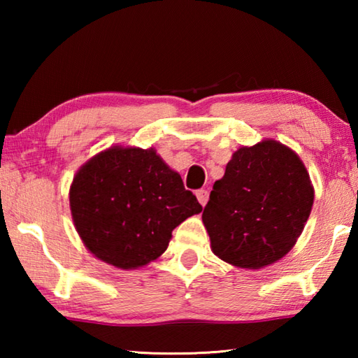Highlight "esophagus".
<instances>
[{"mask_svg": "<svg viewBox=\"0 0 358 358\" xmlns=\"http://www.w3.org/2000/svg\"><path fill=\"white\" fill-rule=\"evenodd\" d=\"M196 196H197V201H199V203L202 205V207H205V205H207V202H208V191L207 189H199L197 192H196Z\"/></svg>", "mask_w": 358, "mask_h": 358, "instance_id": "obj_1", "label": "esophagus"}]
</instances>
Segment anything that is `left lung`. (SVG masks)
Masks as SVG:
<instances>
[{"instance_id": "8db88e82", "label": "left lung", "mask_w": 358, "mask_h": 358, "mask_svg": "<svg viewBox=\"0 0 358 358\" xmlns=\"http://www.w3.org/2000/svg\"><path fill=\"white\" fill-rule=\"evenodd\" d=\"M314 189L295 151L276 141L241 147L215 181L202 221L211 251L240 268H262L292 250Z\"/></svg>"}]
</instances>
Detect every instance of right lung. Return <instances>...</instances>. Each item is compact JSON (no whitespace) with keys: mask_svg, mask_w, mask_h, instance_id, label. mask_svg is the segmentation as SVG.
I'll list each match as a JSON object with an SVG mask.
<instances>
[{"mask_svg":"<svg viewBox=\"0 0 358 358\" xmlns=\"http://www.w3.org/2000/svg\"><path fill=\"white\" fill-rule=\"evenodd\" d=\"M78 235L102 262L131 270L167 250L172 230L202 211L156 150L110 147L78 169L69 189Z\"/></svg>","mask_w":358,"mask_h":358,"instance_id":"obj_1","label":"right lung"}]
</instances>
